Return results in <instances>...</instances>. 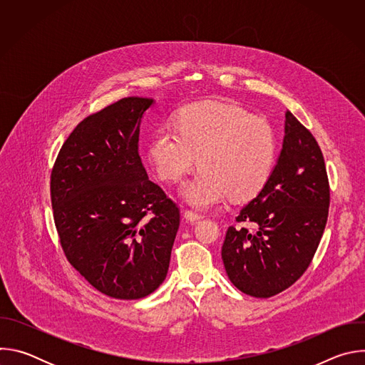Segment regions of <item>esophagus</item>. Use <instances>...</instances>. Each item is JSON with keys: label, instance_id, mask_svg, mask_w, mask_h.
Returning a JSON list of instances; mask_svg holds the SVG:
<instances>
[{"label": "esophagus", "instance_id": "obj_1", "mask_svg": "<svg viewBox=\"0 0 365 365\" xmlns=\"http://www.w3.org/2000/svg\"><path fill=\"white\" fill-rule=\"evenodd\" d=\"M183 217H185L187 221H190V222H195V221H199V220L203 218L202 214H197V212L190 211V210H186V211L183 212Z\"/></svg>", "mask_w": 365, "mask_h": 365}]
</instances>
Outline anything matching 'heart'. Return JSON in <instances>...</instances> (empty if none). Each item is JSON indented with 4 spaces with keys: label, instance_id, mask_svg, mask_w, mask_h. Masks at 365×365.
Wrapping results in <instances>:
<instances>
[{
    "label": "heart",
    "instance_id": "1",
    "mask_svg": "<svg viewBox=\"0 0 365 365\" xmlns=\"http://www.w3.org/2000/svg\"><path fill=\"white\" fill-rule=\"evenodd\" d=\"M178 128H162L148 143V159L162 180L179 182L200 160L202 170L182 186L193 206L211 207L230 195L244 202L264 189L279 143L269 120L220 101L185 107Z\"/></svg>",
    "mask_w": 365,
    "mask_h": 365
}]
</instances>
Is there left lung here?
Here are the masks:
<instances>
[{
  "label": "left lung",
  "instance_id": "left-lung-1",
  "mask_svg": "<svg viewBox=\"0 0 365 365\" xmlns=\"http://www.w3.org/2000/svg\"><path fill=\"white\" fill-rule=\"evenodd\" d=\"M329 210V183L322 151L310 131L287 111L284 138L270 180L235 218L257 231L230 227L222 262L232 284L254 297L290 287L309 267Z\"/></svg>",
  "mask_w": 365,
  "mask_h": 365
}]
</instances>
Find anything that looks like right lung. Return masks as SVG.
I'll use <instances>...</instances> for the list:
<instances>
[{
	"label": "right lung",
	"instance_id": "right-lung-1",
	"mask_svg": "<svg viewBox=\"0 0 365 365\" xmlns=\"http://www.w3.org/2000/svg\"><path fill=\"white\" fill-rule=\"evenodd\" d=\"M153 103L128 96L86 117L50 176L68 262L115 299L145 297L165 282L180 224L178 205L148 179L138 154L141 118Z\"/></svg>",
	"mask_w": 365,
	"mask_h": 365
}]
</instances>
